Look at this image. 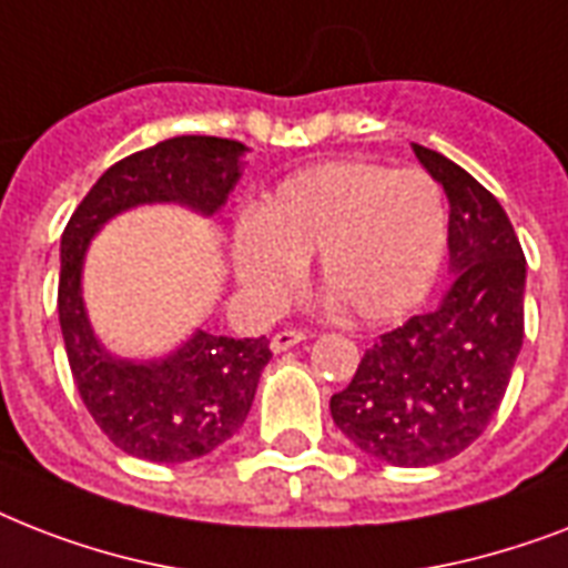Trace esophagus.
Segmentation results:
<instances>
[{
    "label": "esophagus",
    "instance_id": "1",
    "mask_svg": "<svg viewBox=\"0 0 568 568\" xmlns=\"http://www.w3.org/2000/svg\"><path fill=\"white\" fill-rule=\"evenodd\" d=\"M301 342H306V333H303V329H280V333L271 338V347H274L276 354H283V351L301 345Z\"/></svg>",
    "mask_w": 568,
    "mask_h": 568
}]
</instances>
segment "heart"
<instances>
[{"label":"heart","instance_id":"1","mask_svg":"<svg viewBox=\"0 0 568 568\" xmlns=\"http://www.w3.org/2000/svg\"><path fill=\"white\" fill-rule=\"evenodd\" d=\"M448 241L439 182L418 168L336 159L292 173L256 221L235 232L244 292L265 310L292 297L303 258L315 256L324 292L368 324L395 321L427 297Z\"/></svg>","mask_w":568,"mask_h":568}]
</instances>
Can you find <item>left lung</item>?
I'll return each mask as SVG.
<instances>
[{"label":"left lung","instance_id":"left-lung-1","mask_svg":"<svg viewBox=\"0 0 568 568\" xmlns=\"http://www.w3.org/2000/svg\"><path fill=\"white\" fill-rule=\"evenodd\" d=\"M413 150L448 194L454 283L436 310L383 333L329 397L356 448L404 468L457 457L489 427L525 338V253L510 217L459 164Z\"/></svg>","mask_w":568,"mask_h":568}]
</instances>
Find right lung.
Wrapping results in <instances>:
<instances>
[{"mask_svg":"<svg viewBox=\"0 0 568 568\" xmlns=\"http://www.w3.org/2000/svg\"><path fill=\"white\" fill-rule=\"evenodd\" d=\"M244 144L180 135L111 164L75 205L61 235L58 321L75 388L100 430L120 450L153 463H189L230 439L250 413L267 338H194L159 363H126L93 338L82 303L88 241L118 212L141 203H185L214 214L239 182Z\"/></svg>","mask_w":568,"mask_h":568,"instance_id":"obj_1","label":"right lung"}]
</instances>
